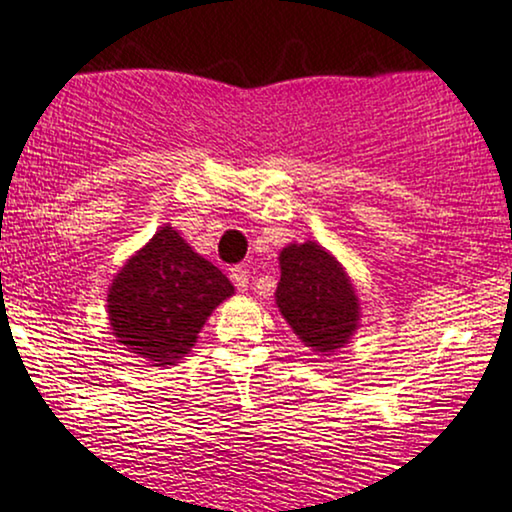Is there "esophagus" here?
Masks as SVG:
<instances>
[{"mask_svg": "<svg viewBox=\"0 0 512 512\" xmlns=\"http://www.w3.org/2000/svg\"><path fill=\"white\" fill-rule=\"evenodd\" d=\"M229 278H231V283H234V286H236L238 290H245V288H248L250 276H248V271H245L243 267H231V271H229Z\"/></svg>", "mask_w": 512, "mask_h": 512, "instance_id": "obj_1", "label": "esophagus"}]
</instances>
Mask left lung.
Here are the masks:
<instances>
[{"label":"left lung","mask_w":512,"mask_h":512,"mask_svg":"<svg viewBox=\"0 0 512 512\" xmlns=\"http://www.w3.org/2000/svg\"><path fill=\"white\" fill-rule=\"evenodd\" d=\"M276 304L300 340L316 352L345 345L359 321L352 283L321 245H288L281 252Z\"/></svg>","instance_id":"obj_1"}]
</instances>
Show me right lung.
Returning <instances> with one entry per match:
<instances>
[{
	"mask_svg": "<svg viewBox=\"0 0 512 512\" xmlns=\"http://www.w3.org/2000/svg\"><path fill=\"white\" fill-rule=\"evenodd\" d=\"M231 293L215 264L163 226L115 276L108 295L113 335L134 354L170 366L189 354L205 319Z\"/></svg>",
	"mask_w": 512,
	"mask_h": 512,
	"instance_id": "right-lung-1",
	"label": "right lung"
}]
</instances>
